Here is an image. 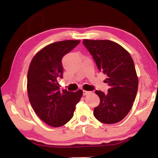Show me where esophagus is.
Here are the masks:
<instances>
[{
    "mask_svg": "<svg viewBox=\"0 0 158 158\" xmlns=\"http://www.w3.org/2000/svg\"><path fill=\"white\" fill-rule=\"evenodd\" d=\"M90 91H87V90H83V95H87L90 94Z\"/></svg>",
    "mask_w": 158,
    "mask_h": 158,
    "instance_id": "esophagus-1",
    "label": "esophagus"
}]
</instances>
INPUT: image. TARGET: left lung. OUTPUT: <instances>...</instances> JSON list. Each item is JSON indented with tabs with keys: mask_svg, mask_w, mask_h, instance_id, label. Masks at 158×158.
Listing matches in <instances>:
<instances>
[{
	"mask_svg": "<svg viewBox=\"0 0 158 158\" xmlns=\"http://www.w3.org/2000/svg\"><path fill=\"white\" fill-rule=\"evenodd\" d=\"M92 55L99 70L107 75V93L95 90L100 102L94 109V116L103 123L122 121L135 102L139 80L132 57L121 45L110 40L83 41Z\"/></svg>",
	"mask_w": 158,
	"mask_h": 158,
	"instance_id": "8db88e82",
	"label": "left lung"
}]
</instances>
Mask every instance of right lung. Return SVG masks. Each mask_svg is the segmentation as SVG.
<instances>
[{"mask_svg":"<svg viewBox=\"0 0 158 158\" xmlns=\"http://www.w3.org/2000/svg\"><path fill=\"white\" fill-rule=\"evenodd\" d=\"M80 40H63L47 45L32 59L27 75L29 101L38 117L53 127L63 126L73 117L82 90L60 91L57 79L62 78L63 57Z\"/></svg>","mask_w":158,"mask_h":158,"instance_id":"right-lung-1","label":"right lung"}]
</instances>
